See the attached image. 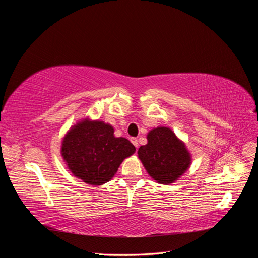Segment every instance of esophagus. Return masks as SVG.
I'll list each match as a JSON object with an SVG mask.
<instances>
[{
	"label": "esophagus",
	"instance_id": "1",
	"mask_svg": "<svg viewBox=\"0 0 258 258\" xmlns=\"http://www.w3.org/2000/svg\"><path fill=\"white\" fill-rule=\"evenodd\" d=\"M130 141H131V143L134 144L136 147H138V146H139V143H138V139H137V138H131V139H130Z\"/></svg>",
	"mask_w": 258,
	"mask_h": 258
}]
</instances>
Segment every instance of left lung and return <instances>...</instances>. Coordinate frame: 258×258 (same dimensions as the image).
<instances>
[{"instance_id":"1","label":"left lung","mask_w":258,"mask_h":258,"mask_svg":"<svg viewBox=\"0 0 258 258\" xmlns=\"http://www.w3.org/2000/svg\"><path fill=\"white\" fill-rule=\"evenodd\" d=\"M146 145L139 148V158L156 182L173 183L190 165V156L172 130L160 127L147 135Z\"/></svg>"}]
</instances>
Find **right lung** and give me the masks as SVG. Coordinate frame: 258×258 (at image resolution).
Masks as SVG:
<instances>
[{
  "mask_svg": "<svg viewBox=\"0 0 258 258\" xmlns=\"http://www.w3.org/2000/svg\"><path fill=\"white\" fill-rule=\"evenodd\" d=\"M112 126L85 120L68 132L62 156L72 173L90 185H101L114 176L122 160L136 147L124 138H115Z\"/></svg>",
  "mask_w": 258,
  "mask_h": 258,
  "instance_id": "1",
  "label": "right lung"
}]
</instances>
